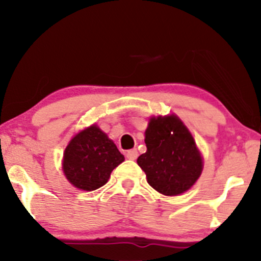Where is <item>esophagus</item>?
Here are the masks:
<instances>
[{
  "label": "esophagus",
  "instance_id": "obj_1",
  "mask_svg": "<svg viewBox=\"0 0 261 261\" xmlns=\"http://www.w3.org/2000/svg\"><path fill=\"white\" fill-rule=\"evenodd\" d=\"M137 155H139V152H137L136 148H133L130 149V151L126 152V158L131 161H135L137 158Z\"/></svg>",
  "mask_w": 261,
  "mask_h": 261
}]
</instances>
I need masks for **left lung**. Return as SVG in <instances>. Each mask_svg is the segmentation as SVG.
I'll use <instances>...</instances> for the list:
<instances>
[{"label": "left lung", "mask_w": 261, "mask_h": 261, "mask_svg": "<svg viewBox=\"0 0 261 261\" xmlns=\"http://www.w3.org/2000/svg\"><path fill=\"white\" fill-rule=\"evenodd\" d=\"M147 151L137 158L148 184L163 195L175 196L194 185L202 170L195 141L174 115L152 118L146 130Z\"/></svg>", "instance_id": "left-lung-1"}]
</instances>
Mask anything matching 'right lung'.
Masks as SVG:
<instances>
[{"label": "right lung", "mask_w": 261, "mask_h": 261, "mask_svg": "<svg viewBox=\"0 0 261 261\" xmlns=\"http://www.w3.org/2000/svg\"><path fill=\"white\" fill-rule=\"evenodd\" d=\"M124 155L95 125L71 140L64 153V173L71 184L82 190L103 187Z\"/></svg>", "instance_id": "1"}]
</instances>
